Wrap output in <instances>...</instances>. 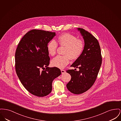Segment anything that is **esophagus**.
Here are the masks:
<instances>
[{
    "label": "esophagus",
    "instance_id": "34e87169",
    "mask_svg": "<svg viewBox=\"0 0 121 121\" xmlns=\"http://www.w3.org/2000/svg\"><path fill=\"white\" fill-rule=\"evenodd\" d=\"M61 73H62V74H64V73H66V71L64 70H63V69L61 70Z\"/></svg>",
    "mask_w": 121,
    "mask_h": 121
}]
</instances>
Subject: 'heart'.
I'll list each match as a JSON object with an SVG mask.
<instances>
[{"instance_id": "1", "label": "heart", "mask_w": 121, "mask_h": 121, "mask_svg": "<svg viewBox=\"0 0 121 121\" xmlns=\"http://www.w3.org/2000/svg\"><path fill=\"white\" fill-rule=\"evenodd\" d=\"M57 42L60 46L65 47L64 52V55H58L51 61L52 67L59 69H63L69 64L70 58L71 60L77 59L81 55L84 49V42L69 33L58 36ZM57 48V44L54 40H52L48 43L47 49L49 54L54 56L56 53Z\"/></svg>"}]
</instances>
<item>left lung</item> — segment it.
I'll return each instance as SVG.
<instances>
[{
  "mask_svg": "<svg viewBox=\"0 0 121 121\" xmlns=\"http://www.w3.org/2000/svg\"><path fill=\"white\" fill-rule=\"evenodd\" d=\"M77 29L83 37L85 47L81 55L71 67L78 68L79 71L66 70L71 76L67 88L71 93L76 95L85 92L93 85L102 63L100 48L96 38L83 29Z\"/></svg>",
  "mask_w": 121,
  "mask_h": 121,
  "instance_id": "8db88e82",
  "label": "left lung"
}]
</instances>
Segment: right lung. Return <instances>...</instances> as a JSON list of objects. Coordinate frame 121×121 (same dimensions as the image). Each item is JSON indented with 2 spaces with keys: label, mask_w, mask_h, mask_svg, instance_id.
Returning <instances> with one entry per match:
<instances>
[{
  "label": "right lung",
  "mask_w": 121,
  "mask_h": 121,
  "mask_svg": "<svg viewBox=\"0 0 121 121\" xmlns=\"http://www.w3.org/2000/svg\"><path fill=\"white\" fill-rule=\"evenodd\" d=\"M55 33L32 30L22 38L15 52V67L18 78L27 91L38 97L50 94L53 79L61 74L59 69L48 67L50 57L47 45Z\"/></svg>",
  "instance_id": "1"
}]
</instances>
